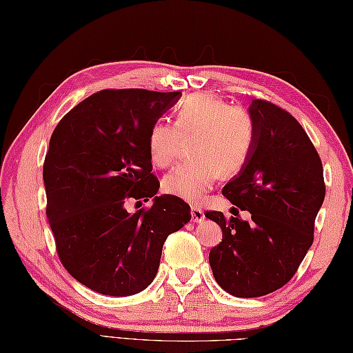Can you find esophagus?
<instances>
[{"label":"esophagus","mask_w":353,"mask_h":353,"mask_svg":"<svg viewBox=\"0 0 353 353\" xmlns=\"http://www.w3.org/2000/svg\"><path fill=\"white\" fill-rule=\"evenodd\" d=\"M203 219H204L203 210H201L200 208L192 206V208H191V221H192V223H201Z\"/></svg>","instance_id":"34e87169"}]
</instances>
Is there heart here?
Here are the masks:
<instances>
[{"label":"heart","instance_id":"1","mask_svg":"<svg viewBox=\"0 0 353 353\" xmlns=\"http://www.w3.org/2000/svg\"><path fill=\"white\" fill-rule=\"evenodd\" d=\"M194 162L176 167L163 177L170 195L196 203L214 188L219 173L236 174L247 163L254 145L250 116L212 94H194L179 106L176 121L157 120L149 129L147 147L158 167L174 162L180 138L194 135Z\"/></svg>","mask_w":353,"mask_h":353}]
</instances>
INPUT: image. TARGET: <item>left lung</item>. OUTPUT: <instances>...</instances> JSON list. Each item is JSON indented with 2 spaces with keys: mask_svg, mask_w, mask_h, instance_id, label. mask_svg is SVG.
<instances>
[{
  "mask_svg": "<svg viewBox=\"0 0 353 353\" xmlns=\"http://www.w3.org/2000/svg\"><path fill=\"white\" fill-rule=\"evenodd\" d=\"M254 145L243 168L223 194L250 221L204 216L223 230L209 263L219 288L236 298H257L292 280L313 243L314 221L325 200L321 158L298 120L266 101H252Z\"/></svg>",
  "mask_w": 353,
  "mask_h": 353,
  "instance_id": "8db88e82",
  "label": "left lung"
}]
</instances>
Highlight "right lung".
Returning <instances> with one entry per match:
<instances>
[{
    "instance_id": "add662e5",
    "label": "right lung",
    "mask_w": 353,
    "mask_h": 353,
    "mask_svg": "<svg viewBox=\"0 0 353 353\" xmlns=\"http://www.w3.org/2000/svg\"><path fill=\"white\" fill-rule=\"evenodd\" d=\"M182 93L103 90L54 129L43 163L46 215L63 266L101 294L130 296L158 274L163 242L191 219V208L161 195L147 135ZM128 198L154 199L130 214ZM139 203V201H138Z\"/></svg>"
}]
</instances>
